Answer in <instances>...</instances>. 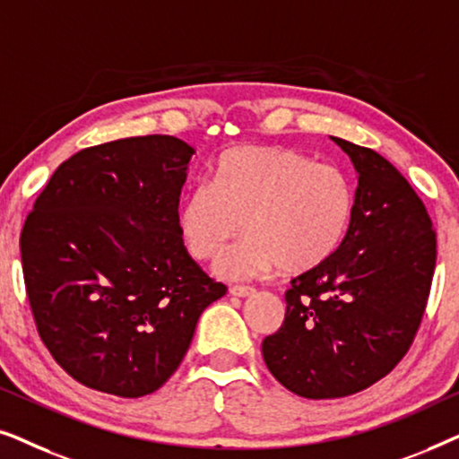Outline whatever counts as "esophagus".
<instances>
[{
  "label": "esophagus",
  "mask_w": 459,
  "mask_h": 459,
  "mask_svg": "<svg viewBox=\"0 0 459 459\" xmlns=\"http://www.w3.org/2000/svg\"><path fill=\"white\" fill-rule=\"evenodd\" d=\"M230 294L231 297H250V294H255V288L253 286H231L230 288Z\"/></svg>",
  "instance_id": "esophagus-1"
}]
</instances>
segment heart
<instances>
[{"mask_svg": "<svg viewBox=\"0 0 459 459\" xmlns=\"http://www.w3.org/2000/svg\"><path fill=\"white\" fill-rule=\"evenodd\" d=\"M353 215V186L334 165L284 146H236L212 169L211 186L181 200L178 228L187 253L217 259V272L244 280L272 272H311L341 247Z\"/></svg>", "mask_w": 459, "mask_h": 459, "instance_id": "heart-1", "label": "heart"}]
</instances>
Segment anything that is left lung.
Masks as SVG:
<instances>
[{
    "mask_svg": "<svg viewBox=\"0 0 459 459\" xmlns=\"http://www.w3.org/2000/svg\"><path fill=\"white\" fill-rule=\"evenodd\" d=\"M359 173L341 247L286 290V317L263 341L275 380L336 399L385 378L410 351L429 303L437 231L416 190L372 148L332 137Z\"/></svg>",
    "mask_w": 459,
    "mask_h": 459,
    "instance_id": "1",
    "label": "left lung"
}]
</instances>
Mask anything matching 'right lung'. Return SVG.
Here are the masks:
<instances>
[{"mask_svg":"<svg viewBox=\"0 0 459 459\" xmlns=\"http://www.w3.org/2000/svg\"><path fill=\"white\" fill-rule=\"evenodd\" d=\"M194 148L143 135L81 150L56 169L21 234L43 344L81 385L143 397L171 378L198 317L228 292L178 228Z\"/></svg>","mask_w":459,"mask_h":459,"instance_id":"add662e5","label":"right lung"}]
</instances>
